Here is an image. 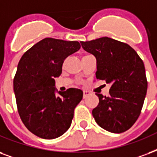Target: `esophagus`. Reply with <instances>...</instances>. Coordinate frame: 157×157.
Segmentation results:
<instances>
[{"label": "esophagus", "mask_w": 157, "mask_h": 157, "mask_svg": "<svg viewBox=\"0 0 157 157\" xmlns=\"http://www.w3.org/2000/svg\"><path fill=\"white\" fill-rule=\"evenodd\" d=\"M90 94V93L89 91H87V90H85V91H83V97L86 98V96H88Z\"/></svg>", "instance_id": "esophagus-1"}]
</instances>
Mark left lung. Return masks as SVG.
Returning <instances> with one entry per match:
<instances>
[{
    "label": "left lung",
    "mask_w": 157,
    "mask_h": 157,
    "mask_svg": "<svg viewBox=\"0 0 157 157\" xmlns=\"http://www.w3.org/2000/svg\"><path fill=\"white\" fill-rule=\"evenodd\" d=\"M96 57V78L110 84L109 94H96L99 105L92 110L98 125L113 133L128 130L139 117L147 81L144 63L128 44L108 37L81 42Z\"/></svg>",
    "instance_id": "obj_1"
}]
</instances>
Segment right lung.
Masks as SVG:
<instances>
[{"instance_id": "add662e5", "label": "right lung", "mask_w": 157, "mask_h": 157, "mask_svg": "<svg viewBox=\"0 0 157 157\" xmlns=\"http://www.w3.org/2000/svg\"><path fill=\"white\" fill-rule=\"evenodd\" d=\"M81 48L77 41L46 38L26 51L18 63L14 91L18 113L36 136L54 139L67 131L82 90L70 88L55 95V77L62 74L64 60Z\"/></svg>"}]
</instances>
